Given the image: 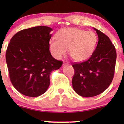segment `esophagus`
<instances>
[{"mask_svg":"<svg viewBox=\"0 0 124 124\" xmlns=\"http://www.w3.org/2000/svg\"><path fill=\"white\" fill-rule=\"evenodd\" d=\"M69 64V63H68V62H67V61H65V62H63V67H65V65H68Z\"/></svg>","mask_w":124,"mask_h":124,"instance_id":"1","label":"esophagus"}]
</instances>
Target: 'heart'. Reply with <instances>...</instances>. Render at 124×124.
<instances>
[{"label":"heart","instance_id":"heart-1","mask_svg":"<svg viewBox=\"0 0 124 124\" xmlns=\"http://www.w3.org/2000/svg\"><path fill=\"white\" fill-rule=\"evenodd\" d=\"M56 39L49 41L52 54L56 59L65 54L67 48L72 59L82 62L89 58L93 53L98 38L95 33L76 27L63 28L56 33Z\"/></svg>","mask_w":124,"mask_h":124}]
</instances>
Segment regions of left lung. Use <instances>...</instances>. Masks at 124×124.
Listing matches in <instances>:
<instances>
[{"mask_svg": "<svg viewBox=\"0 0 124 124\" xmlns=\"http://www.w3.org/2000/svg\"><path fill=\"white\" fill-rule=\"evenodd\" d=\"M94 29L98 37V44L87 61L74 63V75L72 87L83 97H92L103 92L113 80L116 52L114 45L107 35Z\"/></svg>", "mask_w": 124, "mask_h": 124, "instance_id": "left-lung-1", "label": "left lung"}]
</instances>
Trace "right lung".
Instances as JSON below:
<instances>
[{"instance_id": "obj_1", "label": "right lung", "mask_w": 124, "mask_h": 124, "mask_svg": "<svg viewBox=\"0 0 124 124\" xmlns=\"http://www.w3.org/2000/svg\"><path fill=\"white\" fill-rule=\"evenodd\" d=\"M52 28L39 26L19 31L10 40L6 62L10 80L24 95L37 97L46 92L50 74L62 61L55 59L49 50Z\"/></svg>"}]
</instances>
